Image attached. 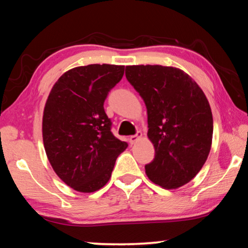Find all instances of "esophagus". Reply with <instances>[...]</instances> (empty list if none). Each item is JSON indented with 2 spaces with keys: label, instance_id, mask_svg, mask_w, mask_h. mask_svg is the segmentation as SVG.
<instances>
[{
  "label": "esophagus",
  "instance_id": "1",
  "mask_svg": "<svg viewBox=\"0 0 248 248\" xmlns=\"http://www.w3.org/2000/svg\"><path fill=\"white\" fill-rule=\"evenodd\" d=\"M141 138H142V133L140 131H138L137 134H134V136H131L129 138V142L131 144H134L138 140H140Z\"/></svg>",
  "mask_w": 248,
  "mask_h": 248
}]
</instances>
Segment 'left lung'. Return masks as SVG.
Masks as SVG:
<instances>
[{
    "label": "left lung",
    "mask_w": 248,
    "mask_h": 248,
    "mask_svg": "<svg viewBox=\"0 0 248 248\" xmlns=\"http://www.w3.org/2000/svg\"><path fill=\"white\" fill-rule=\"evenodd\" d=\"M125 78L148 110L155 156L145 165L146 175L165 189L182 187L202 169L211 149L213 119L207 97L174 66L128 65Z\"/></svg>",
    "instance_id": "8db88e82"
}]
</instances>
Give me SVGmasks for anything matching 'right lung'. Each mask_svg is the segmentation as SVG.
Wrapping results in <instances>:
<instances>
[{
	"label": "right lung",
	"instance_id": "right-lung-1",
	"mask_svg": "<svg viewBox=\"0 0 248 248\" xmlns=\"http://www.w3.org/2000/svg\"><path fill=\"white\" fill-rule=\"evenodd\" d=\"M124 73V65L77 66L50 91L43 116L45 151L56 174L74 190L90 194L104 187L127 149V142L111 133L104 109Z\"/></svg>",
	"mask_w": 248,
	"mask_h": 248
}]
</instances>
